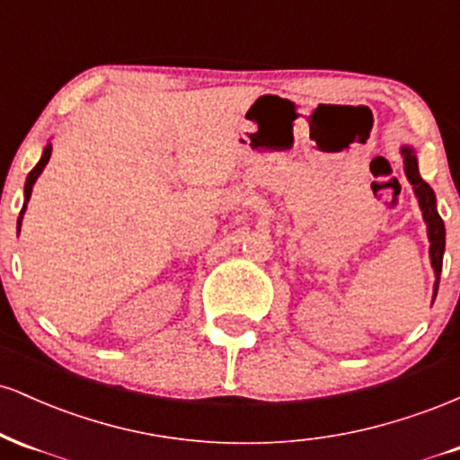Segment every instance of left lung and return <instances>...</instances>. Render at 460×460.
<instances>
[{
    "instance_id": "left-lung-1",
    "label": "left lung",
    "mask_w": 460,
    "mask_h": 460,
    "mask_svg": "<svg viewBox=\"0 0 460 460\" xmlns=\"http://www.w3.org/2000/svg\"><path fill=\"white\" fill-rule=\"evenodd\" d=\"M402 157H404V172L409 183L415 190V197L420 200L421 216H424L426 229H429V242H430V263L435 268V296L437 289H439V277H441V266H443V251H446V226L439 212H437V197L432 192V188L424 179L420 177V168H417V157L413 146H402Z\"/></svg>"
}]
</instances>
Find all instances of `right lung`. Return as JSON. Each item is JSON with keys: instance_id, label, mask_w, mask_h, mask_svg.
Returning a JSON list of instances; mask_svg holds the SVG:
<instances>
[{"instance_id": "add662e5", "label": "right lung", "mask_w": 460, "mask_h": 460, "mask_svg": "<svg viewBox=\"0 0 460 460\" xmlns=\"http://www.w3.org/2000/svg\"><path fill=\"white\" fill-rule=\"evenodd\" d=\"M49 157H51V145H47V146H45V151H43V157H40L39 164H36V166L31 168V171H30L28 179H25V203H23V209H21V214H19V220H17V231L21 229V220H23L25 208H28V200H30V197H31V188H34L36 179H39L40 172H43V168L47 166V162H49Z\"/></svg>"}]
</instances>
